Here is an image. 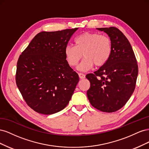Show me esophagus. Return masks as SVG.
I'll return each instance as SVG.
<instances>
[{
    "label": "esophagus",
    "mask_w": 149,
    "mask_h": 149,
    "mask_svg": "<svg viewBox=\"0 0 149 149\" xmlns=\"http://www.w3.org/2000/svg\"><path fill=\"white\" fill-rule=\"evenodd\" d=\"M78 75H79V77L80 79H84L85 77H86L85 74H83V73H80L78 74Z\"/></svg>",
    "instance_id": "obj_1"
}]
</instances>
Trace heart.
<instances>
[{
	"instance_id": "1",
	"label": "heart",
	"mask_w": 149,
	"mask_h": 149,
	"mask_svg": "<svg viewBox=\"0 0 149 149\" xmlns=\"http://www.w3.org/2000/svg\"><path fill=\"white\" fill-rule=\"evenodd\" d=\"M74 45H67L65 48V55L68 63L74 66L81 59L77 70L87 71L94 65L100 67L109 60L112 52V42L105 35L89 31L80 34L74 40Z\"/></svg>"
}]
</instances>
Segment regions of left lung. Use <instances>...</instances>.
Instances as JSON below:
<instances>
[{"mask_svg": "<svg viewBox=\"0 0 149 149\" xmlns=\"http://www.w3.org/2000/svg\"><path fill=\"white\" fill-rule=\"evenodd\" d=\"M112 42L109 60L94 73L86 76L91 86L87 96L91 104L102 112H113L123 107L132 94L138 75V65L127 38L114 26L97 28Z\"/></svg>", "mask_w": 149, "mask_h": 149, "instance_id": "obj_1", "label": "left lung"}]
</instances>
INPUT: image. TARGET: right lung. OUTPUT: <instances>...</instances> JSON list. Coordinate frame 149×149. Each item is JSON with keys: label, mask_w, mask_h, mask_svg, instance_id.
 Here are the masks:
<instances>
[{"label": "right lung", "mask_w": 149, "mask_h": 149, "mask_svg": "<svg viewBox=\"0 0 149 149\" xmlns=\"http://www.w3.org/2000/svg\"><path fill=\"white\" fill-rule=\"evenodd\" d=\"M78 29L40 32L19 56L17 86L28 106L38 113H56L71 100L79 76L68 63L65 48Z\"/></svg>", "instance_id": "right-lung-1"}]
</instances>
